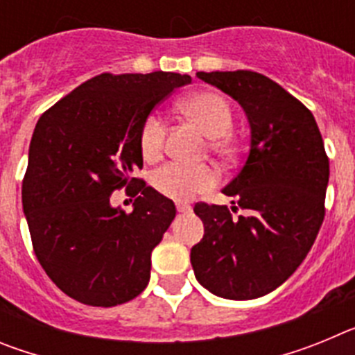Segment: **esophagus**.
I'll return each mask as SVG.
<instances>
[{"label": "esophagus", "instance_id": "obj_1", "mask_svg": "<svg viewBox=\"0 0 355 355\" xmlns=\"http://www.w3.org/2000/svg\"><path fill=\"white\" fill-rule=\"evenodd\" d=\"M175 208H178V211H180V213L192 211V206L187 205V202H175Z\"/></svg>", "mask_w": 355, "mask_h": 355}]
</instances>
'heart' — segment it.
<instances>
[{"instance_id": "b5f03b06", "label": "heart", "mask_w": 355, "mask_h": 355, "mask_svg": "<svg viewBox=\"0 0 355 355\" xmlns=\"http://www.w3.org/2000/svg\"><path fill=\"white\" fill-rule=\"evenodd\" d=\"M180 108L188 119H192L200 130L211 137V149L216 155L231 158L236 155V142L229 135L233 128V110L224 96L216 92H196L184 97ZM167 133V122L162 114L147 115L140 128V150L149 162L158 159L163 153ZM218 181L216 171L209 165L171 162L153 174V187L156 192L174 200H190L199 193L208 192Z\"/></svg>"}]
</instances>
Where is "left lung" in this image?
<instances>
[{
    "label": "left lung",
    "instance_id": "8db88e82",
    "mask_svg": "<svg viewBox=\"0 0 355 355\" xmlns=\"http://www.w3.org/2000/svg\"><path fill=\"white\" fill-rule=\"evenodd\" d=\"M236 99L250 149L224 188L245 213L197 202L205 236L192 247L196 277L211 293L258 299L286 281L315 243L325 216L329 158L313 114L270 78L252 71L197 72Z\"/></svg>",
    "mask_w": 355,
    "mask_h": 355
}]
</instances>
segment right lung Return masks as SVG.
Instances as JSON below:
<instances>
[{
	"mask_svg": "<svg viewBox=\"0 0 355 355\" xmlns=\"http://www.w3.org/2000/svg\"><path fill=\"white\" fill-rule=\"evenodd\" d=\"M190 81L178 72H103L40 115L23 209L40 266L71 299L112 307L146 290L150 252L174 220L175 206L133 175L144 165L140 128ZM121 187L135 197L133 212L109 205Z\"/></svg>",
	"mask_w": 355,
	"mask_h": 355,
	"instance_id": "1",
	"label": "right lung"
}]
</instances>
